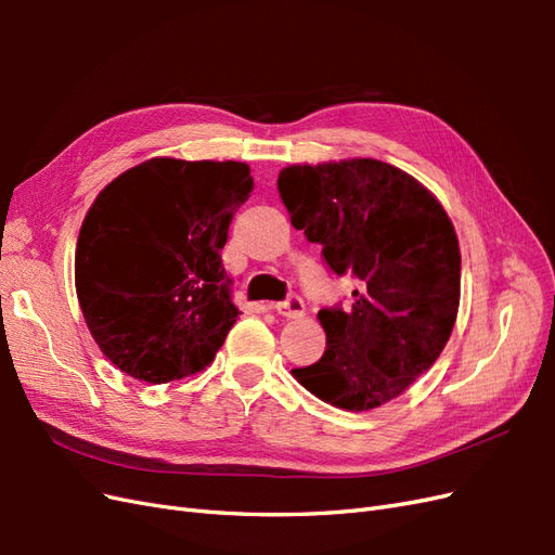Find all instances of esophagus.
Instances as JSON below:
<instances>
[{
  "label": "esophagus",
  "mask_w": 555,
  "mask_h": 555,
  "mask_svg": "<svg viewBox=\"0 0 555 555\" xmlns=\"http://www.w3.org/2000/svg\"><path fill=\"white\" fill-rule=\"evenodd\" d=\"M275 310H278V314H282V317H304L306 304H304V300H300L298 296H289L287 300H282V304H278Z\"/></svg>",
  "instance_id": "esophagus-1"
}]
</instances>
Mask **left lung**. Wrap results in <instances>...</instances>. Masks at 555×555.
Here are the masks:
<instances>
[{"instance_id": "1", "label": "left lung", "mask_w": 555, "mask_h": 555, "mask_svg": "<svg viewBox=\"0 0 555 555\" xmlns=\"http://www.w3.org/2000/svg\"><path fill=\"white\" fill-rule=\"evenodd\" d=\"M294 229L333 273H354L349 310L326 308L324 357L292 375L347 412L391 402L438 361L461 304V249L422 182L379 159L292 164L278 176Z\"/></svg>"}]
</instances>
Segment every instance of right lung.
Wrapping results in <instances>:
<instances>
[{
	"instance_id": "1",
	"label": "right lung",
	"mask_w": 555,
	"mask_h": 555,
	"mask_svg": "<svg viewBox=\"0 0 555 555\" xmlns=\"http://www.w3.org/2000/svg\"><path fill=\"white\" fill-rule=\"evenodd\" d=\"M255 180L243 162L153 157L99 192L76 243V294L104 357L166 384L212 363L238 310L220 249Z\"/></svg>"
}]
</instances>
